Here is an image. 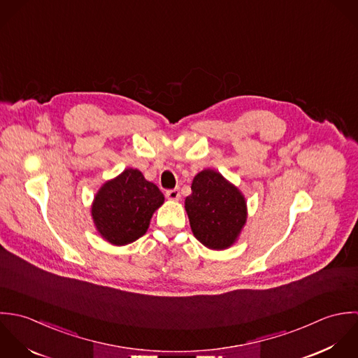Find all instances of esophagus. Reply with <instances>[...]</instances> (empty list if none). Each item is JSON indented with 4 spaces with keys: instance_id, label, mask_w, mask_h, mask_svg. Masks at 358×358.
Listing matches in <instances>:
<instances>
[{
    "instance_id": "esophagus-1",
    "label": "esophagus",
    "mask_w": 358,
    "mask_h": 358,
    "mask_svg": "<svg viewBox=\"0 0 358 358\" xmlns=\"http://www.w3.org/2000/svg\"><path fill=\"white\" fill-rule=\"evenodd\" d=\"M166 198L169 201H178L180 199V191L178 189H169L166 192Z\"/></svg>"
}]
</instances>
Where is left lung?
<instances>
[{"mask_svg": "<svg viewBox=\"0 0 358 358\" xmlns=\"http://www.w3.org/2000/svg\"><path fill=\"white\" fill-rule=\"evenodd\" d=\"M191 189L192 194L185 199V210L194 236L213 250L231 248L248 218L243 194L212 169L198 173Z\"/></svg>", "mask_w": 358, "mask_h": 358, "instance_id": "left-lung-1", "label": "left lung"}]
</instances>
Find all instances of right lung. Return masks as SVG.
I'll return each instance as SVG.
<instances>
[{"label": "right lung", "instance_id": "obj_1", "mask_svg": "<svg viewBox=\"0 0 358 358\" xmlns=\"http://www.w3.org/2000/svg\"><path fill=\"white\" fill-rule=\"evenodd\" d=\"M164 196L137 169H126L102 184L94 196L91 217L98 234L115 246L129 245L149 228Z\"/></svg>", "mask_w": 358, "mask_h": 358}]
</instances>
